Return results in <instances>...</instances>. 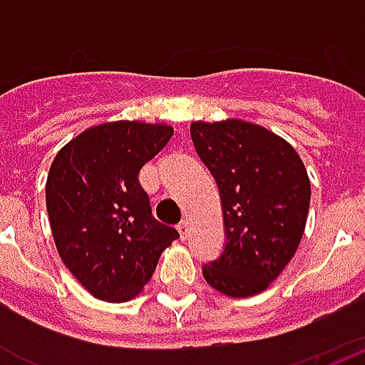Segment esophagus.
I'll return each mask as SVG.
<instances>
[{"instance_id": "34e87169", "label": "esophagus", "mask_w": 365, "mask_h": 365, "mask_svg": "<svg viewBox=\"0 0 365 365\" xmlns=\"http://www.w3.org/2000/svg\"><path fill=\"white\" fill-rule=\"evenodd\" d=\"M178 230H180V237H182V240H185L187 235H190V221H187V219H183V221L178 225Z\"/></svg>"}]
</instances>
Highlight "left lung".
Segmentation results:
<instances>
[{
	"label": "left lung",
	"mask_w": 365,
	"mask_h": 365,
	"mask_svg": "<svg viewBox=\"0 0 365 365\" xmlns=\"http://www.w3.org/2000/svg\"><path fill=\"white\" fill-rule=\"evenodd\" d=\"M191 140L219 185L227 245L203 266L227 297H252L282 274L303 238L311 203L305 164L285 138L248 120H193Z\"/></svg>",
	"instance_id": "8db88e82"
}]
</instances>
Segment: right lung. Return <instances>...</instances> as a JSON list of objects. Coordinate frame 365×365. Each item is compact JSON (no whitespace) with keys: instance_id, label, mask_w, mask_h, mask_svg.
I'll return each mask as SVG.
<instances>
[{"instance_id":"right-lung-1","label":"right lung","mask_w":365,"mask_h":365,"mask_svg":"<svg viewBox=\"0 0 365 365\" xmlns=\"http://www.w3.org/2000/svg\"><path fill=\"white\" fill-rule=\"evenodd\" d=\"M174 135L164 123L113 120L62 146L46 178V211L64 266L96 299L136 297L180 237L152 217L140 168Z\"/></svg>"}]
</instances>
